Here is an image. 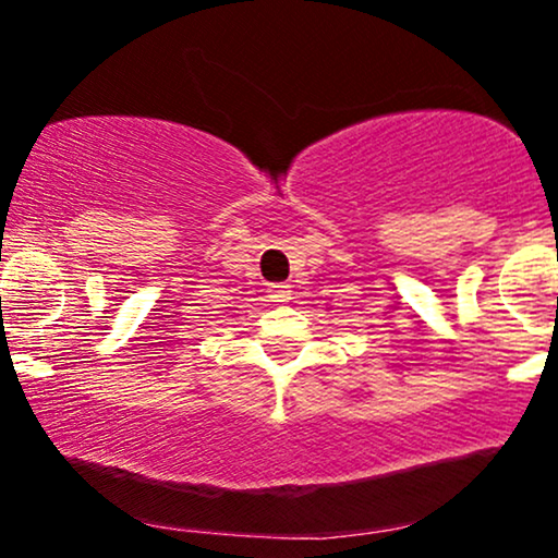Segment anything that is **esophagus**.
Returning a JSON list of instances; mask_svg holds the SVG:
<instances>
[{
    "mask_svg": "<svg viewBox=\"0 0 558 558\" xmlns=\"http://www.w3.org/2000/svg\"><path fill=\"white\" fill-rule=\"evenodd\" d=\"M267 293H270L272 301H288L291 299V286L288 283H270V288H267Z\"/></svg>",
    "mask_w": 558,
    "mask_h": 558,
    "instance_id": "obj_1",
    "label": "esophagus"
}]
</instances>
